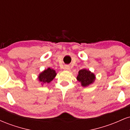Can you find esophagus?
<instances>
[{
    "mask_svg": "<svg viewBox=\"0 0 130 130\" xmlns=\"http://www.w3.org/2000/svg\"><path fill=\"white\" fill-rule=\"evenodd\" d=\"M70 69V66H68V65H66V66L64 67V70H66V71H69Z\"/></svg>",
    "mask_w": 130,
    "mask_h": 130,
    "instance_id": "34e87169",
    "label": "esophagus"
}]
</instances>
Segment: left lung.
Returning a JSON list of instances; mask_svg holds the SVG:
<instances>
[{"label":"left lung","instance_id":"8db88e82","mask_svg":"<svg viewBox=\"0 0 130 130\" xmlns=\"http://www.w3.org/2000/svg\"><path fill=\"white\" fill-rule=\"evenodd\" d=\"M76 79L83 87H86L93 84L96 79V76L90 70L84 68L79 71Z\"/></svg>","mask_w":130,"mask_h":130}]
</instances>
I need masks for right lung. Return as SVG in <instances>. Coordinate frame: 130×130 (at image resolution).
<instances>
[{
  "label": "right lung",
  "mask_w": 130,
  "mask_h": 130,
  "mask_svg": "<svg viewBox=\"0 0 130 130\" xmlns=\"http://www.w3.org/2000/svg\"><path fill=\"white\" fill-rule=\"evenodd\" d=\"M56 75L57 73L54 70L48 68L40 73L38 76V79L40 83H41V84L43 86V84L50 83L55 78Z\"/></svg>",
  "instance_id": "add662e5"
}]
</instances>
